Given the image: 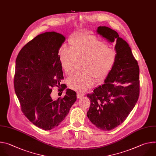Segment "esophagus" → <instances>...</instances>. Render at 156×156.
Segmentation results:
<instances>
[{
    "mask_svg": "<svg viewBox=\"0 0 156 156\" xmlns=\"http://www.w3.org/2000/svg\"><path fill=\"white\" fill-rule=\"evenodd\" d=\"M83 96H84V94H83V93H82L78 92V93H77V98H78V99L81 98H82V97H83Z\"/></svg>",
    "mask_w": 156,
    "mask_h": 156,
    "instance_id": "esophagus-1",
    "label": "esophagus"
}]
</instances>
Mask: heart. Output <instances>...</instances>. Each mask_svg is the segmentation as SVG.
<instances>
[{
  "instance_id": "1",
  "label": "heart",
  "mask_w": 156,
  "mask_h": 156,
  "mask_svg": "<svg viewBox=\"0 0 156 156\" xmlns=\"http://www.w3.org/2000/svg\"><path fill=\"white\" fill-rule=\"evenodd\" d=\"M69 44L70 48L63 45L59 50V61L65 73L73 74L77 62L82 63V72L68 79L71 88L82 92L91 88L95 80L98 82L106 77L117 57L115 48L95 36L85 34L71 39Z\"/></svg>"
}]
</instances>
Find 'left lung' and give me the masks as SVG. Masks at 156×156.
Returning a JSON list of instances; mask_svg holds the SVG:
<instances>
[{
    "instance_id": "left-lung-1",
    "label": "left lung",
    "mask_w": 156,
    "mask_h": 156,
    "mask_svg": "<svg viewBox=\"0 0 156 156\" xmlns=\"http://www.w3.org/2000/svg\"><path fill=\"white\" fill-rule=\"evenodd\" d=\"M97 32L111 42H115V63L105 83L87 96L90 106L87 117L98 129L109 131L126 120L140 95V69L131 48L114 30L99 26Z\"/></svg>"
}]
</instances>
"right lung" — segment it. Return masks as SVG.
Listing matches in <instances>:
<instances>
[{
  "mask_svg": "<svg viewBox=\"0 0 156 156\" xmlns=\"http://www.w3.org/2000/svg\"><path fill=\"white\" fill-rule=\"evenodd\" d=\"M65 41L55 32L41 34L21 48L16 59L14 87L21 111L44 130L58 126L77 100L76 91L69 88L62 98L51 93L64 79L58 50ZM65 88L61 84L58 89L61 94Z\"/></svg>",
  "mask_w": 156,
  "mask_h": 156,
  "instance_id": "1",
  "label": "right lung"
}]
</instances>
